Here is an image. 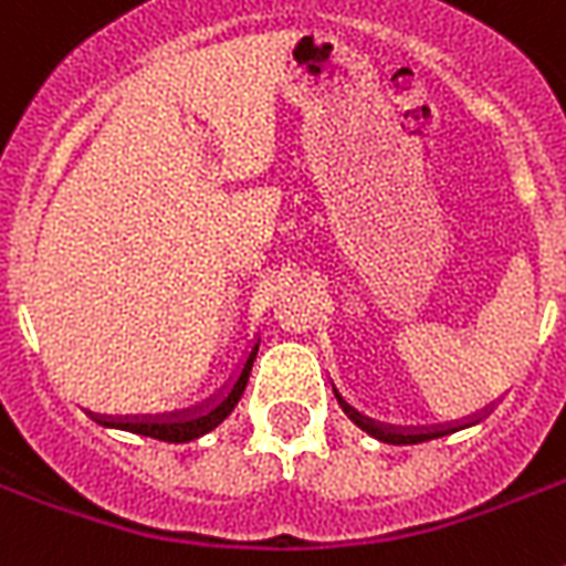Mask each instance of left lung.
Listing matches in <instances>:
<instances>
[{
	"instance_id": "1",
	"label": "left lung",
	"mask_w": 566,
	"mask_h": 566,
	"mask_svg": "<svg viewBox=\"0 0 566 566\" xmlns=\"http://www.w3.org/2000/svg\"><path fill=\"white\" fill-rule=\"evenodd\" d=\"M332 390H335L337 402H340V408H344L346 417H349V420H353L358 429H364L367 434H370V438L381 440V443H394V447H408V443H422V440L443 438V434H452V431L473 426V422H479L484 413H488L484 411V413H479V417H470V420H464V422H455V426H443V429H399V426H385V422H376V420H370V417H364V413H358L353 405L346 402L344 396L337 394L335 385H332Z\"/></svg>"
}]
</instances>
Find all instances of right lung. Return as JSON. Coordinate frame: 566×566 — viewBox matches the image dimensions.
Returning a JSON list of instances; mask_svg holds the SVG:
<instances>
[{"label": "right lung", "instance_id": "right-lung-1", "mask_svg": "<svg viewBox=\"0 0 566 566\" xmlns=\"http://www.w3.org/2000/svg\"><path fill=\"white\" fill-rule=\"evenodd\" d=\"M258 355V344H252L247 361L238 370V376L231 378V385H226L217 396H211L208 402L196 405L190 411L179 413H161V417H93L99 426H108V429H123L132 431V434H144V438L167 440V443H188V440L202 438L211 429H217L231 411L234 405L240 402V396L247 390L249 373H252V361Z\"/></svg>", "mask_w": 566, "mask_h": 566}]
</instances>
